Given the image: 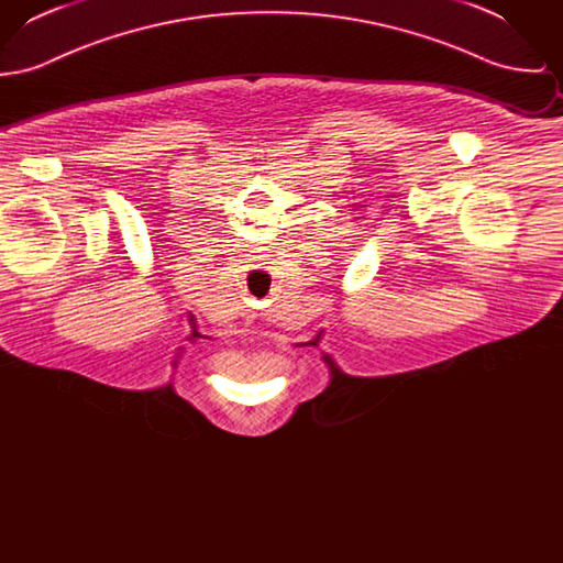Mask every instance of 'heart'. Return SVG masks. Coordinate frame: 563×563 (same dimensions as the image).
I'll return each mask as SVG.
<instances>
[{"label":"heart","mask_w":563,"mask_h":563,"mask_svg":"<svg viewBox=\"0 0 563 563\" xmlns=\"http://www.w3.org/2000/svg\"><path fill=\"white\" fill-rule=\"evenodd\" d=\"M228 367L232 369V372H249L251 369V361L246 358V356H230V361H228Z\"/></svg>","instance_id":"1"}]
</instances>
